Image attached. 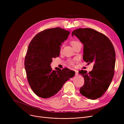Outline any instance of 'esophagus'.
Wrapping results in <instances>:
<instances>
[{
  "label": "esophagus",
  "instance_id": "34e87169",
  "mask_svg": "<svg viewBox=\"0 0 124 124\" xmlns=\"http://www.w3.org/2000/svg\"><path fill=\"white\" fill-rule=\"evenodd\" d=\"M74 71L75 72V75H78V71L76 70H75Z\"/></svg>",
  "mask_w": 124,
  "mask_h": 124
}]
</instances>
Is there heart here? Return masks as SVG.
Masks as SVG:
<instances>
[{
  "instance_id": "heart-1",
  "label": "heart",
  "mask_w": 124,
  "mask_h": 124,
  "mask_svg": "<svg viewBox=\"0 0 124 124\" xmlns=\"http://www.w3.org/2000/svg\"><path fill=\"white\" fill-rule=\"evenodd\" d=\"M77 42H76V41H72V42H71V45H72V46H73L74 45H75ZM70 64H71V65H72V64H73V62H72V61H70Z\"/></svg>"
}]
</instances>
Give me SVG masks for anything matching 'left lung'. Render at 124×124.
<instances>
[{
    "mask_svg": "<svg viewBox=\"0 0 124 124\" xmlns=\"http://www.w3.org/2000/svg\"><path fill=\"white\" fill-rule=\"evenodd\" d=\"M74 35L83 44V60L94 64L90 72L83 70L78 72L84 79L80 93L89 99H97L105 93L113 79L116 63L114 47L107 36L92 29H76L72 32Z\"/></svg>",
    "mask_w": 124,
    "mask_h": 124,
    "instance_id": "obj_1",
    "label": "left lung"
}]
</instances>
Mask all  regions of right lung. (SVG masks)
Listing matches in <instances>:
<instances>
[{"instance_id": "1", "label": "right lung", "mask_w": 124, "mask_h": 124, "mask_svg": "<svg viewBox=\"0 0 124 124\" xmlns=\"http://www.w3.org/2000/svg\"><path fill=\"white\" fill-rule=\"evenodd\" d=\"M70 31L61 28L45 30L37 34L30 43L24 60L27 79L34 93L42 98L56 94L75 72L68 68L51 67L52 58L59 56L60 46Z\"/></svg>"}]
</instances>
